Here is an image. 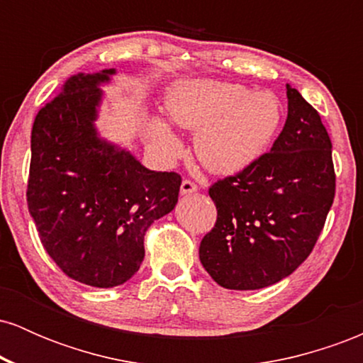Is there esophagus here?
Returning a JSON list of instances; mask_svg holds the SVG:
<instances>
[{"instance_id":"esophagus-1","label":"esophagus","mask_w":363,"mask_h":363,"mask_svg":"<svg viewBox=\"0 0 363 363\" xmlns=\"http://www.w3.org/2000/svg\"><path fill=\"white\" fill-rule=\"evenodd\" d=\"M198 191V186L194 184L193 181H189V179H184L181 184V194H193Z\"/></svg>"}]
</instances>
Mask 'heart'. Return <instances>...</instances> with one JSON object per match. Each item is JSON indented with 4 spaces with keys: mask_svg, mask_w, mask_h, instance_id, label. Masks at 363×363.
Listing matches in <instances>:
<instances>
[{
    "mask_svg": "<svg viewBox=\"0 0 363 363\" xmlns=\"http://www.w3.org/2000/svg\"><path fill=\"white\" fill-rule=\"evenodd\" d=\"M165 106L177 126L196 131V155L216 174L239 172L257 160L283 118L281 102L273 91H252L239 83L215 80L176 83ZM147 138L162 157L181 152V140L160 116L150 118Z\"/></svg>",
    "mask_w": 363,
    "mask_h": 363,
    "instance_id": "obj_1",
    "label": "heart"
}]
</instances>
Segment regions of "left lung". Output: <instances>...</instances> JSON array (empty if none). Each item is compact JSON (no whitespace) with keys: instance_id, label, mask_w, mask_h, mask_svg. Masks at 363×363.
I'll return each instance as SVG.
<instances>
[{"instance_id":"left-lung-1","label":"left lung","mask_w":363,"mask_h":363,"mask_svg":"<svg viewBox=\"0 0 363 363\" xmlns=\"http://www.w3.org/2000/svg\"><path fill=\"white\" fill-rule=\"evenodd\" d=\"M289 116L272 152L216 181V223L199 244L223 289L257 290L289 277L318 242L335 199L331 140L319 112L286 85Z\"/></svg>"}]
</instances>
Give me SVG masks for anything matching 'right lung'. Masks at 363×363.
Wrapping results in <instances>:
<instances>
[{"mask_svg": "<svg viewBox=\"0 0 363 363\" xmlns=\"http://www.w3.org/2000/svg\"><path fill=\"white\" fill-rule=\"evenodd\" d=\"M116 69L78 73L35 116L27 205L40 242L73 280L123 285L140 269L145 234L177 205L181 176L155 172L95 129Z\"/></svg>", "mask_w": 363, "mask_h": 363, "instance_id": "obj_1", "label": "right lung"}]
</instances>
